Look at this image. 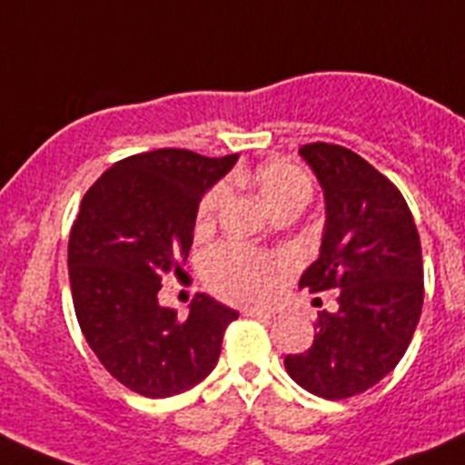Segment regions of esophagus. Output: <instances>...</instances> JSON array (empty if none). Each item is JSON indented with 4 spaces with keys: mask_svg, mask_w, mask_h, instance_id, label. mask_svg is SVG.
I'll return each instance as SVG.
<instances>
[{
    "mask_svg": "<svg viewBox=\"0 0 465 465\" xmlns=\"http://www.w3.org/2000/svg\"><path fill=\"white\" fill-rule=\"evenodd\" d=\"M244 315H246V317H272L273 311H269V308L249 306V308H244Z\"/></svg>",
    "mask_w": 465,
    "mask_h": 465,
    "instance_id": "obj_1",
    "label": "esophagus"
}]
</instances>
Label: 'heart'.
Returning <instances> with one entry per match:
<instances>
[{
    "mask_svg": "<svg viewBox=\"0 0 465 465\" xmlns=\"http://www.w3.org/2000/svg\"><path fill=\"white\" fill-rule=\"evenodd\" d=\"M251 183L272 214L282 207H303L311 198L308 175L287 162L262 163L251 173ZM225 196V184H216L207 192L196 214L201 228L214 221ZM205 276L216 292L230 299H264L276 285V262L240 246H219L207 253Z\"/></svg>",
    "mask_w": 465,
    "mask_h": 465,
    "instance_id": "1",
    "label": "heart"
}]
</instances>
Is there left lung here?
<instances>
[{"label":"left lung","instance_id":"8db88e82","mask_svg":"<svg viewBox=\"0 0 465 465\" xmlns=\"http://www.w3.org/2000/svg\"><path fill=\"white\" fill-rule=\"evenodd\" d=\"M324 192L320 258L302 273L311 292L338 287V311L317 315L311 349L285 356L308 392L344 400L381 381L409 349L422 312V249L400 189L361 154L333 143L299 150Z\"/></svg>","mask_w":465,"mask_h":465}]
</instances>
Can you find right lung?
I'll return each instance as SVG.
<instances>
[{"instance_id": "obj_1", "label": "right lung", "mask_w": 465, "mask_h": 465, "mask_svg": "<svg viewBox=\"0 0 465 465\" xmlns=\"http://www.w3.org/2000/svg\"><path fill=\"white\" fill-rule=\"evenodd\" d=\"M237 159L175 148L123 159L88 189L70 230L84 338L114 379L150 400L201 383L216 368L225 326L240 317L207 294L187 317L157 302L163 278L183 273L203 196Z\"/></svg>"}]
</instances>
